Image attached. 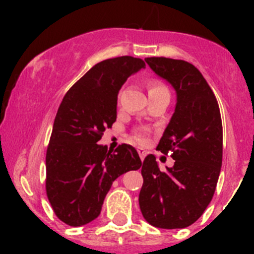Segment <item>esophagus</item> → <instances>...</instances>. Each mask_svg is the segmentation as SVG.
Wrapping results in <instances>:
<instances>
[{
  "mask_svg": "<svg viewBox=\"0 0 254 254\" xmlns=\"http://www.w3.org/2000/svg\"><path fill=\"white\" fill-rule=\"evenodd\" d=\"M137 151H138V155H140L141 160H143V159H145V156H146V151H145L143 149H137Z\"/></svg>",
  "mask_w": 254,
  "mask_h": 254,
  "instance_id": "obj_1",
  "label": "esophagus"
}]
</instances>
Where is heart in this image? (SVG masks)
I'll return each instance as SVG.
<instances>
[{
    "label": "heart",
    "instance_id": "b5f03b06",
    "mask_svg": "<svg viewBox=\"0 0 254 254\" xmlns=\"http://www.w3.org/2000/svg\"><path fill=\"white\" fill-rule=\"evenodd\" d=\"M161 90H167L163 85L160 84H150L149 85V93H154V91H161ZM137 140L140 142H143V141H146V134L143 133H138L137 134Z\"/></svg>",
    "mask_w": 254,
    "mask_h": 254
}]
</instances>
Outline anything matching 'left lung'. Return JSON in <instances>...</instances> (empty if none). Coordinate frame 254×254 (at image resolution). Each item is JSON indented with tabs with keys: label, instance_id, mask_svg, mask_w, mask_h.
<instances>
[{
	"label": "left lung",
	"instance_id": "1",
	"mask_svg": "<svg viewBox=\"0 0 254 254\" xmlns=\"http://www.w3.org/2000/svg\"><path fill=\"white\" fill-rule=\"evenodd\" d=\"M146 64L174 89V113L158 145L172 150L174 165L160 170L147 155L138 196L143 219L152 226L183 229L199 219L211 202L223 161V125L217 100L207 81L190 62L164 57Z\"/></svg>",
	"mask_w": 254,
	"mask_h": 254
}]
</instances>
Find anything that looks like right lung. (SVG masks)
<instances>
[{
	"instance_id": "1",
	"label": "right lung",
	"mask_w": 254,
	"mask_h": 254,
	"mask_svg": "<svg viewBox=\"0 0 254 254\" xmlns=\"http://www.w3.org/2000/svg\"><path fill=\"white\" fill-rule=\"evenodd\" d=\"M129 56L96 64L73 85L58 108L47 149V196L55 214L69 226H82L100 215L113 182L142 163L134 147L100 145L117 120V99L127 78L145 68Z\"/></svg>"
}]
</instances>
